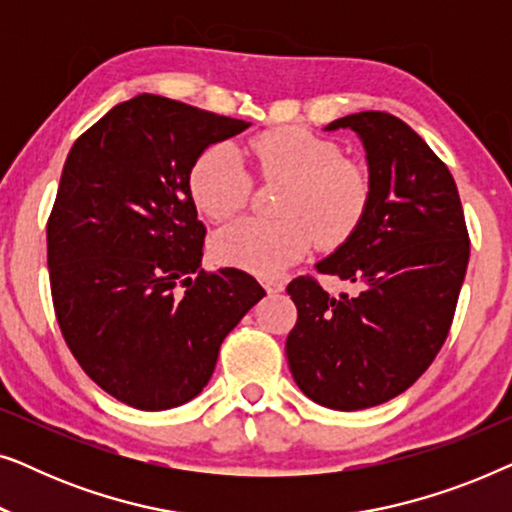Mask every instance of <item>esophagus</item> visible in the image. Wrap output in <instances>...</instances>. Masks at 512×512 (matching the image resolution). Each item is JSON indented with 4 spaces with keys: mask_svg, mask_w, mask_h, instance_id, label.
Instances as JSON below:
<instances>
[{
    "mask_svg": "<svg viewBox=\"0 0 512 512\" xmlns=\"http://www.w3.org/2000/svg\"><path fill=\"white\" fill-rule=\"evenodd\" d=\"M263 289L270 293V296H275V293L284 291V284L277 282V279H263Z\"/></svg>",
    "mask_w": 512,
    "mask_h": 512,
    "instance_id": "obj_1",
    "label": "esophagus"
}]
</instances>
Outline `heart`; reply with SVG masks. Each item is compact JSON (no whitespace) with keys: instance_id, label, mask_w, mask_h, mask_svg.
Returning <instances> with one entry per match:
<instances>
[{"instance_id":"1","label":"heart","mask_w":512,"mask_h":512,"mask_svg":"<svg viewBox=\"0 0 512 512\" xmlns=\"http://www.w3.org/2000/svg\"><path fill=\"white\" fill-rule=\"evenodd\" d=\"M256 172L263 181L282 184L275 212L279 219H240L212 240L221 265L254 275H277L305 256L312 240L338 247L359 228L370 205L368 172L342 156L333 139L300 128L261 132L249 142ZM251 174L233 144L202 149L188 170V193L200 214L223 221L249 202Z\"/></svg>"}]
</instances>
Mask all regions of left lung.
Listing matches in <instances>:
<instances>
[{
  "label": "left lung",
  "mask_w": 512,
  "mask_h": 512,
  "mask_svg": "<svg viewBox=\"0 0 512 512\" xmlns=\"http://www.w3.org/2000/svg\"><path fill=\"white\" fill-rule=\"evenodd\" d=\"M349 128L366 146L373 193L359 228L321 275L356 284L333 298L310 275L286 286L298 321L286 359L300 391L331 410L387 403L417 382L450 333L471 240L450 170L387 111H359Z\"/></svg>",
  "instance_id": "8db88e82"
}]
</instances>
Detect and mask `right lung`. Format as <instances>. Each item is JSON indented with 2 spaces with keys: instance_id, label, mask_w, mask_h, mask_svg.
<instances>
[{
  "instance_id": "add662e5",
  "label": "right lung",
  "mask_w": 512,
  "mask_h": 512,
  "mask_svg": "<svg viewBox=\"0 0 512 512\" xmlns=\"http://www.w3.org/2000/svg\"><path fill=\"white\" fill-rule=\"evenodd\" d=\"M249 125L144 93L69 151L46 226L53 307L74 359L116 401H191L265 296L247 272L200 268L207 230L188 193L195 156Z\"/></svg>"
}]
</instances>
